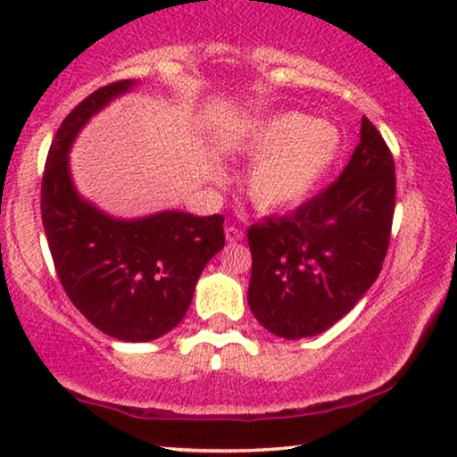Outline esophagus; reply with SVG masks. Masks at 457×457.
I'll return each mask as SVG.
<instances>
[{"instance_id": "obj_1", "label": "esophagus", "mask_w": 457, "mask_h": 457, "mask_svg": "<svg viewBox=\"0 0 457 457\" xmlns=\"http://www.w3.org/2000/svg\"><path fill=\"white\" fill-rule=\"evenodd\" d=\"M243 239V230L237 228V227H227V241L228 243H237Z\"/></svg>"}]
</instances>
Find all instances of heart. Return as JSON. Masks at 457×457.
I'll return each mask as SVG.
<instances>
[{"mask_svg": "<svg viewBox=\"0 0 457 457\" xmlns=\"http://www.w3.org/2000/svg\"><path fill=\"white\" fill-rule=\"evenodd\" d=\"M245 149L262 158L249 177L255 205L287 210L303 204L330 172L341 152V133L330 122L283 112L262 122Z\"/></svg>", "mask_w": 457, "mask_h": 457, "instance_id": "heart-1", "label": "heart"}]
</instances>
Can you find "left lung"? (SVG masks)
<instances>
[{
	"instance_id": "8db88e82",
	"label": "left lung",
	"mask_w": 457,
	"mask_h": 457,
	"mask_svg": "<svg viewBox=\"0 0 457 457\" xmlns=\"http://www.w3.org/2000/svg\"><path fill=\"white\" fill-rule=\"evenodd\" d=\"M395 162L361 116L360 143L339 179L291 216L247 230V302L262 327L285 339L320 335L370 289L389 249Z\"/></svg>"
}]
</instances>
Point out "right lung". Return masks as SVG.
<instances>
[{
	"instance_id": "1",
	"label": "right lung",
	"mask_w": 457,
	"mask_h": 457,
	"mask_svg": "<svg viewBox=\"0 0 457 457\" xmlns=\"http://www.w3.org/2000/svg\"><path fill=\"white\" fill-rule=\"evenodd\" d=\"M130 87L129 79L99 87L62 120L43 170L41 218L68 299L102 333L139 343L183 320L199 274L224 247V216L164 212L124 222L77 195L68 147L97 110Z\"/></svg>"
}]
</instances>
